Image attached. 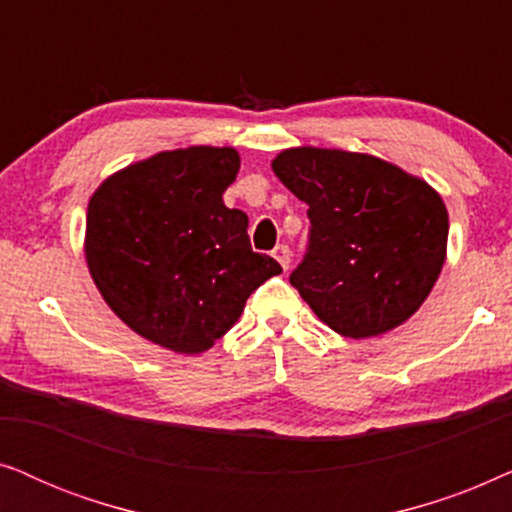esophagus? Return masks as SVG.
<instances>
[{"label": "esophagus", "instance_id": "34e87169", "mask_svg": "<svg viewBox=\"0 0 512 512\" xmlns=\"http://www.w3.org/2000/svg\"><path fill=\"white\" fill-rule=\"evenodd\" d=\"M275 258H277V263L282 265V270H289V265H291V249L286 247V244H279V247L275 249Z\"/></svg>", "mask_w": 512, "mask_h": 512}]
</instances>
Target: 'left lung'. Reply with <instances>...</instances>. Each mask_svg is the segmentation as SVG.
<instances>
[{"mask_svg":"<svg viewBox=\"0 0 512 512\" xmlns=\"http://www.w3.org/2000/svg\"><path fill=\"white\" fill-rule=\"evenodd\" d=\"M303 200L310 249L289 282L345 338H375L415 314L447 256V207L394 163L342 149L293 146L272 160Z\"/></svg>","mask_w":512,"mask_h":512,"instance_id":"left-lung-1","label":"left lung"}]
</instances>
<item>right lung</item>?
Segmentation results:
<instances>
[{"instance_id": "obj_1", "label": "right lung", "mask_w": 512, "mask_h": 512, "mask_svg": "<svg viewBox=\"0 0 512 512\" xmlns=\"http://www.w3.org/2000/svg\"><path fill=\"white\" fill-rule=\"evenodd\" d=\"M237 172L233 146H188L137 160L90 195V277L116 317L153 345L207 352L251 293L282 272L251 251L247 214L223 205Z\"/></svg>"}]
</instances>
